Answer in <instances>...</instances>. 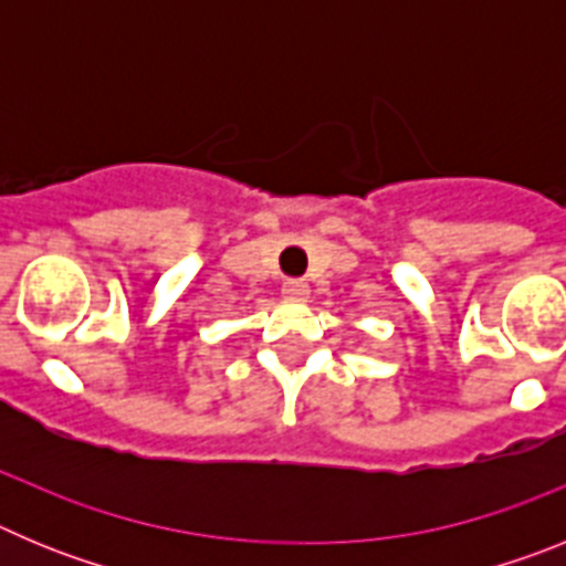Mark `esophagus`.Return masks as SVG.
<instances>
[{"mask_svg":"<svg viewBox=\"0 0 566 566\" xmlns=\"http://www.w3.org/2000/svg\"><path fill=\"white\" fill-rule=\"evenodd\" d=\"M283 297H286V300H306L308 297V283H306V280H286V283H283Z\"/></svg>","mask_w":566,"mask_h":566,"instance_id":"obj_1","label":"esophagus"}]
</instances>
